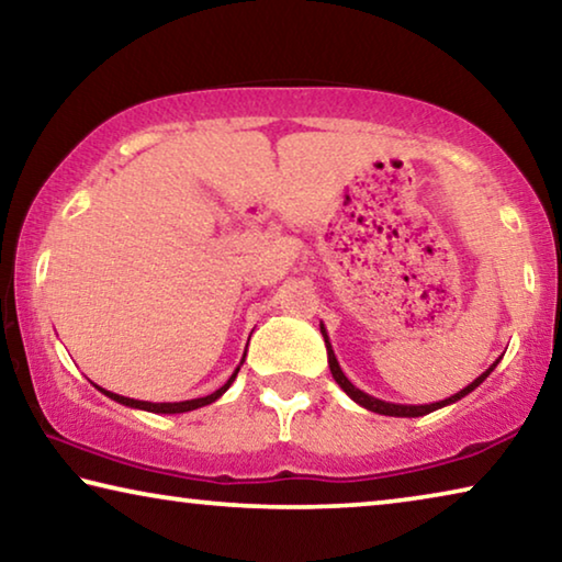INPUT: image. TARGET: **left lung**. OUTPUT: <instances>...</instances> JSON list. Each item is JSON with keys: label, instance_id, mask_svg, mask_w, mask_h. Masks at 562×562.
I'll list each match as a JSON object with an SVG mask.
<instances>
[{"label": "left lung", "instance_id": "8db88e82", "mask_svg": "<svg viewBox=\"0 0 562 562\" xmlns=\"http://www.w3.org/2000/svg\"><path fill=\"white\" fill-rule=\"evenodd\" d=\"M319 331H322V337H325V347H327V361H329V372H331V376H335V382H337L341 389H345V394L351 398V402H357L359 406L369 408V412H374V414H384V416L416 418V416H426V414H431V412H436V408H443V406H449V404H456V402H459V398H463L465 394H471L475 386L486 382V376L493 372V369H496V364H498V361H501V357H498V359L493 361V364H491V367L486 369V372H483L479 379H473V382H471L469 386H463L459 394H453V396H449V398H443V402H434V404H418V406H414V404H392V402H384V398H376V396H372V394L361 392V389H357L355 384H351L349 379L345 376V372H341L339 361H337V357H335V349H331V341H329V337H327V329H325V325H322V322H319Z\"/></svg>", "mask_w": 562, "mask_h": 562}]
</instances>
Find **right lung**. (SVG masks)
<instances>
[{"mask_svg":"<svg viewBox=\"0 0 562 562\" xmlns=\"http://www.w3.org/2000/svg\"><path fill=\"white\" fill-rule=\"evenodd\" d=\"M247 351V349H245ZM243 361H245V355H243V359H240V364H237V369L233 372V376L227 379V382L217 389V392H213V394H207V396H201V398H188V402H164V404H154V402H138V398H128V396H121V394H113V392H106V389H101V386H97L101 394H106L109 398H113V402H119V404H123V406H131V408H140V412H150V414H186V412H193V408H201V406H207V404H213L215 398H221L227 389H231V384L235 382V376H237V372H240V367H243Z\"/></svg>","mask_w":562,"mask_h":562,"instance_id":"obj_1","label":"right lung"}]
</instances>
